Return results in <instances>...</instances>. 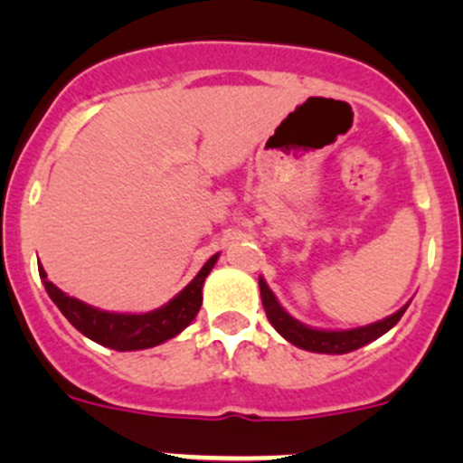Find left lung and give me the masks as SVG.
Masks as SVG:
<instances>
[{"label":"left lung","mask_w":463,"mask_h":463,"mask_svg":"<svg viewBox=\"0 0 463 463\" xmlns=\"http://www.w3.org/2000/svg\"><path fill=\"white\" fill-rule=\"evenodd\" d=\"M260 293H261V305H264L266 318L270 325L275 326L279 335L288 340L296 347L307 349V352L316 354H347L354 352L358 347H365L372 340L381 338L383 334L392 329L396 322L401 320V316L405 314L408 305L401 307L396 314L387 316V318L372 322V325L356 326V329H345V331H326V329H314V326L302 325L300 320L291 318L287 311L282 309V305L278 302V298L273 296V291L269 288V284L260 278Z\"/></svg>","instance_id":"obj_1"}]
</instances>
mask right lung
<instances>
[{
	"instance_id": "obj_1",
	"label": "right lung",
	"mask_w": 463,
	"mask_h": 463,
	"mask_svg": "<svg viewBox=\"0 0 463 463\" xmlns=\"http://www.w3.org/2000/svg\"><path fill=\"white\" fill-rule=\"evenodd\" d=\"M217 258L219 255H213L205 261L197 278L179 296H175L167 305L149 311V314H109V311L89 307L85 302L60 291L53 282H49L42 264L37 269H40V278L44 279V288L51 300L58 305L64 318L71 322L82 335L102 345V347L116 349V352H134V349L156 347V345L175 338L194 320V316L202 309L203 279L208 278Z\"/></svg>"
}]
</instances>
